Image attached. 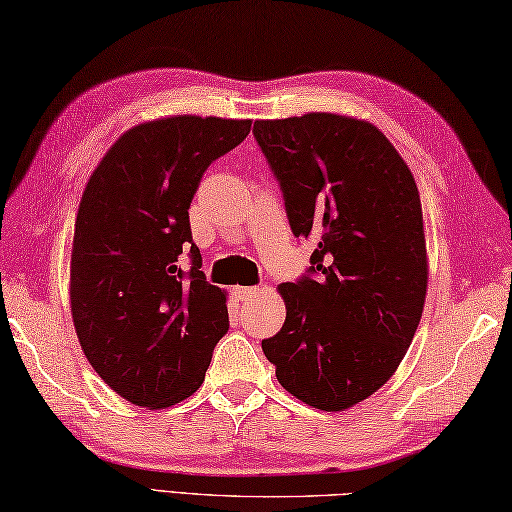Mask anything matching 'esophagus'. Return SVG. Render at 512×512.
<instances>
[{"mask_svg":"<svg viewBox=\"0 0 512 512\" xmlns=\"http://www.w3.org/2000/svg\"><path fill=\"white\" fill-rule=\"evenodd\" d=\"M233 295H235L239 301H246V299H250V297L259 295V288H257V286H237V288H233Z\"/></svg>","mask_w":512,"mask_h":512,"instance_id":"obj_1","label":"esophagus"}]
</instances>
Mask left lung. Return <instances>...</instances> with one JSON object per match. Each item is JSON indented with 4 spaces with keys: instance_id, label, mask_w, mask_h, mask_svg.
<instances>
[{
    "instance_id": "1",
    "label": "left lung",
    "mask_w": 512,
    "mask_h": 512,
    "mask_svg": "<svg viewBox=\"0 0 512 512\" xmlns=\"http://www.w3.org/2000/svg\"><path fill=\"white\" fill-rule=\"evenodd\" d=\"M310 273L281 284V330L262 341L277 380L321 411H345L394 376L427 297L420 193L387 136L361 118L310 112L255 121Z\"/></svg>"
}]
</instances>
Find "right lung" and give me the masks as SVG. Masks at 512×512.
I'll use <instances>...</instances> for the list:
<instances>
[{"mask_svg": "<svg viewBox=\"0 0 512 512\" xmlns=\"http://www.w3.org/2000/svg\"><path fill=\"white\" fill-rule=\"evenodd\" d=\"M253 121L169 116L107 149L85 184L72 239L70 308L94 372L138 407L165 409L202 385L228 330L226 292L204 279L189 206L206 167ZM190 250L192 270L177 259Z\"/></svg>", "mask_w": 512, "mask_h": 512, "instance_id": "add662e5", "label": "right lung"}]
</instances>
